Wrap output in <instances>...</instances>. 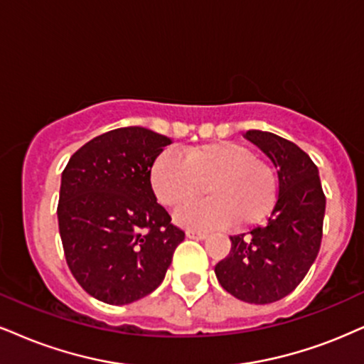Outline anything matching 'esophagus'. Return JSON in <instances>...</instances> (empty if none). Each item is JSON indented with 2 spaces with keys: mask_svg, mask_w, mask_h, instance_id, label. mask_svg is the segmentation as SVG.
Instances as JSON below:
<instances>
[{
  "mask_svg": "<svg viewBox=\"0 0 364 364\" xmlns=\"http://www.w3.org/2000/svg\"><path fill=\"white\" fill-rule=\"evenodd\" d=\"M187 237H192V240H205L208 232L199 230H187Z\"/></svg>",
  "mask_w": 364,
  "mask_h": 364,
  "instance_id": "obj_1",
  "label": "esophagus"
}]
</instances>
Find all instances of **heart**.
Wrapping results in <instances>:
<instances>
[{"label": "heart", "mask_w": 364, "mask_h": 364, "mask_svg": "<svg viewBox=\"0 0 364 364\" xmlns=\"http://www.w3.org/2000/svg\"><path fill=\"white\" fill-rule=\"evenodd\" d=\"M150 183L159 203L173 210L189 208L208 192L209 200L177 214L182 224L199 228L262 223L278 194L272 165L235 141L191 146L183 159L164 151L151 165Z\"/></svg>", "instance_id": "obj_1"}]
</instances>
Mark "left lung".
<instances>
[{
	"label": "left lung",
	"mask_w": 364,
	"mask_h": 364,
	"mask_svg": "<svg viewBox=\"0 0 364 364\" xmlns=\"http://www.w3.org/2000/svg\"><path fill=\"white\" fill-rule=\"evenodd\" d=\"M243 136L278 168V199L264 226L231 236L230 255L214 272L232 297L263 306L297 289L312 267L321 248L326 196L319 170L302 148L259 129Z\"/></svg>",
	"instance_id": "1"
}]
</instances>
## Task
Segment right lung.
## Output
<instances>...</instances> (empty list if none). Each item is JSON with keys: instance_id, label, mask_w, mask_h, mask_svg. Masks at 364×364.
Returning <instances> with one entry per match:
<instances>
[{"instance_id": "1", "label": "right lung", "mask_w": 364, "mask_h": 364, "mask_svg": "<svg viewBox=\"0 0 364 364\" xmlns=\"http://www.w3.org/2000/svg\"><path fill=\"white\" fill-rule=\"evenodd\" d=\"M170 138L141 127L111 129L70 156L57 216L65 262L101 302L124 306L151 294L186 232L156 203L150 170Z\"/></svg>"}]
</instances>
